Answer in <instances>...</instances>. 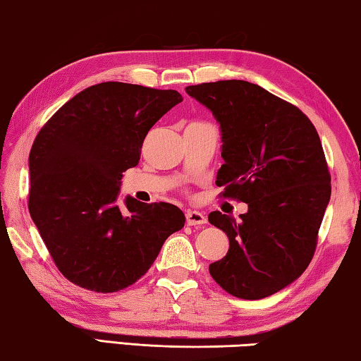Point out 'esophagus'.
Listing matches in <instances>:
<instances>
[{
  "mask_svg": "<svg viewBox=\"0 0 361 361\" xmlns=\"http://www.w3.org/2000/svg\"><path fill=\"white\" fill-rule=\"evenodd\" d=\"M186 223L189 226H197V224H205L207 223V216L204 212H197V210H188L186 212Z\"/></svg>",
  "mask_w": 361,
  "mask_h": 361,
  "instance_id": "obj_1",
  "label": "esophagus"
}]
</instances>
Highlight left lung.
<instances>
[{"label":"left lung","instance_id":"left-lung-1","mask_svg":"<svg viewBox=\"0 0 361 361\" xmlns=\"http://www.w3.org/2000/svg\"><path fill=\"white\" fill-rule=\"evenodd\" d=\"M186 94L219 124L224 164L216 185L224 197L248 204L239 221L209 215L229 239L210 276L232 296H271L309 266L331 197L319 133L301 109L248 81L188 85Z\"/></svg>","mask_w":361,"mask_h":361}]
</instances>
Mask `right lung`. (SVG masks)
Segmentation results:
<instances>
[{"label":"right lung","instance_id":"right-lung-1","mask_svg":"<svg viewBox=\"0 0 361 361\" xmlns=\"http://www.w3.org/2000/svg\"><path fill=\"white\" fill-rule=\"evenodd\" d=\"M183 102L176 90L126 82L90 85L46 122L28 157V210L59 271L82 288L114 293L148 272L167 237L185 226L172 204L127 195L146 133Z\"/></svg>","mask_w":361,"mask_h":361}]
</instances>
